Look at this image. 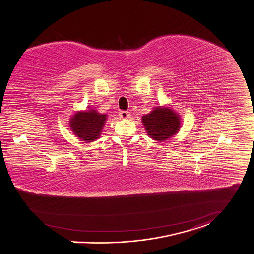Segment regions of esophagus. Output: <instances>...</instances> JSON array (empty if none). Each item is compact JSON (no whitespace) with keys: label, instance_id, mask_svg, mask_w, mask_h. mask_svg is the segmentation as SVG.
<instances>
[{"label":"esophagus","instance_id":"1","mask_svg":"<svg viewBox=\"0 0 254 254\" xmlns=\"http://www.w3.org/2000/svg\"><path fill=\"white\" fill-rule=\"evenodd\" d=\"M119 116H120V118H122V119H126V118H129V117H130V113H129V112H126V111H120V112H119Z\"/></svg>","mask_w":254,"mask_h":254}]
</instances>
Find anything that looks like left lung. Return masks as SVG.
Segmentation results:
<instances>
[{"instance_id": "8db88e82", "label": "left lung", "mask_w": 254, "mask_h": 254, "mask_svg": "<svg viewBox=\"0 0 254 254\" xmlns=\"http://www.w3.org/2000/svg\"><path fill=\"white\" fill-rule=\"evenodd\" d=\"M142 123L150 138L163 141L176 135L181 127V119L171 109L157 108L142 116Z\"/></svg>"}]
</instances>
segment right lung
Listing matches in <instances>:
<instances>
[{"mask_svg":"<svg viewBox=\"0 0 254 254\" xmlns=\"http://www.w3.org/2000/svg\"><path fill=\"white\" fill-rule=\"evenodd\" d=\"M106 119V115L99 114L95 110H90L84 113H76L70 118L69 125L76 137L90 142L100 136Z\"/></svg>","mask_w":254,"mask_h":254,"instance_id":"right-lung-1","label":"right lung"}]
</instances>
